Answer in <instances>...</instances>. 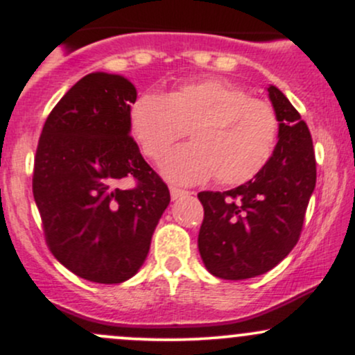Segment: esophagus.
Segmentation results:
<instances>
[{
	"label": "esophagus",
	"mask_w": 355,
	"mask_h": 355,
	"mask_svg": "<svg viewBox=\"0 0 355 355\" xmlns=\"http://www.w3.org/2000/svg\"><path fill=\"white\" fill-rule=\"evenodd\" d=\"M189 191L182 190V189H177V187H170V197H172V200H177V198L183 197V195H187Z\"/></svg>",
	"instance_id": "1"
}]
</instances>
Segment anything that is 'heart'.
I'll return each mask as SVG.
<instances>
[{
  "label": "heart",
  "mask_w": 355,
  "mask_h": 355,
  "mask_svg": "<svg viewBox=\"0 0 355 355\" xmlns=\"http://www.w3.org/2000/svg\"><path fill=\"white\" fill-rule=\"evenodd\" d=\"M130 128L146 157L158 160L189 128L191 144L162 160L168 180L193 185L215 173L218 183L250 180L270 158L279 121L263 100L222 78L183 81L162 95L146 92L130 108Z\"/></svg>",
  "instance_id": "heart-1"
}]
</instances>
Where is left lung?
<instances>
[{"mask_svg": "<svg viewBox=\"0 0 355 355\" xmlns=\"http://www.w3.org/2000/svg\"><path fill=\"white\" fill-rule=\"evenodd\" d=\"M268 100L279 140L252 180L227 191H200L205 217L198 252L211 275L243 280L262 275L291 254L315 189L312 137L299 112L274 85Z\"/></svg>", "mask_w": 355, "mask_h": 355, "instance_id": "obj_1", "label": "left lung"}]
</instances>
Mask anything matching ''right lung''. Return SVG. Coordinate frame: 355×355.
Wrapping results in <instances>:
<instances>
[{
	"label": "right lung",
	"instance_id": "obj_1",
	"mask_svg": "<svg viewBox=\"0 0 355 355\" xmlns=\"http://www.w3.org/2000/svg\"><path fill=\"white\" fill-rule=\"evenodd\" d=\"M137 88L95 71L64 93L40 137L33 195L46 243L73 274L121 284L144 266L170 191L133 141ZM139 185L121 189L123 178Z\"/></svg>",
	"mask_w": 355,
	"mask_h": 355
}]
</instances>
